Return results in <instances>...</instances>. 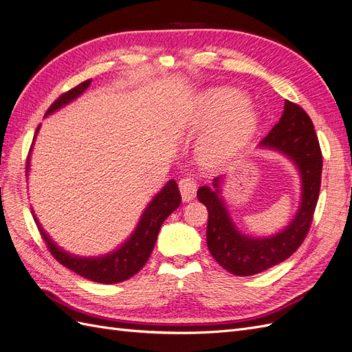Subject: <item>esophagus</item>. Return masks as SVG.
Instances as JSON below:
<instances>
[{
  "mask_svg": "<svg viewBox=\"0 0 352 352\" xmlns=\"http://www.w3.org/2000/svg\"><path fill=\"white\" fill-rule=\"evenodd\" d=\"M179 188H180V194H182L184 201H190L195 194H197V189H198V182L190 176H186L184 179H180L179 182Z\"/></svg>",
  "mask_w": 352,
  "mask_h": 352,
  "instance_id": "34e87169",
  "label": "esophagus"
}]
</instances>
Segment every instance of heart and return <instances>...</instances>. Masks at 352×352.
I'll return each mask as SVG.
<instances>
[{
    "instance_id": "b5f03b06",
    "label": "heart",
    "mask_w": 352,
    "mask_h": 352,
    "mask_svg": "<svg viewBox=\"0 0 352 352\" xmlns=\"http://www.w3.org/2000/svg\"><path fill=\"white\" fill-rule=\"evenodd\" d=\"M245 102L247 97L235 88L211 89L201 98L194 116L195 129H206L221 119L198 144L202 163H225L250 142L257 129V114Z\"/></svg>"
}]
</instances>
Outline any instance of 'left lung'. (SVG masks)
<instances>
[{
  "label": "left lung",
  "instance_id": "obj_1",
  "mask_svg": "<svg viewBox=\"0 0 352 352\" xmlns=\"http://www.w3.org/2000/svg\"><path fill=\"white\" fill-rule=\"evenodd\" d=\"M260 145L283 153L300 170L302 180L301 206L285 230L263 239L242 235L232 223L225 202L219 197L220 177L214 179V189L201 186L197 192L199 202L208 210V251L223 269L236 276L257 274L289 258L310 230L320 192L323 167L320 144L310 116L300 105L285 101L280 120Z\"/></svg>",
  "mask_w": 352,
  "mask_h": 352
}]
</instances>
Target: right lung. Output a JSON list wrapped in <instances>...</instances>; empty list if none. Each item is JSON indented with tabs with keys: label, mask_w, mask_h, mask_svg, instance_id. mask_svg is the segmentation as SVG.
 <instances>
[{
	"label": "right lung",
	"mask_w": 352,
	"mask_h": 352,
	"mask_svg": "<svg viewBox=\"0 0 352 352\" xmlns=\"http://www.w3.org/2000/svg\"><path fill=\"white\" fill-rule=\"evenodd\" d=\"M89 85L91 79L79 83L78 87H74L73 89L65 94H61L60 97L51 104V107L47 110L45 116L54 113L56 110L61 109L63 105H66L74 98H78ZM26 172H29V157ZM180 201H182V197H180L177 184L175 180H170V182H167V185L154 197L150 204H148L140 223H138V228L135 229L133 235L127 239L119 250H116L111 254H105L101 255V257L94 258L76 257V255H72L67 254L66 251H63L48 238V235L44 232V229L41 228L36 219L35 221L42 239L47 243V248L52 254V257H54L60 264L65 265L69 270L78 273L82 278H87L92 282L110 285L131 279L133 274H136L144 267L154 250L160 228H162L163 221L180 206Z\"/></svg>",
	"instance_id": "obj_1"
}]
</instances>
